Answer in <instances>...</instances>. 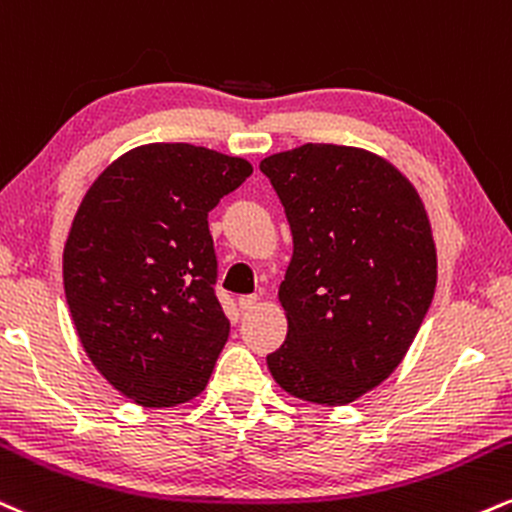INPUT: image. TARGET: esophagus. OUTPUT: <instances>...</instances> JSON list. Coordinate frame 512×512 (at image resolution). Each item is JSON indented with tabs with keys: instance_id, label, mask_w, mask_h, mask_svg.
Returning a JSON list of instances; mask_svg holds the SVG:
<instances>
[{
	"instance_id": "1",
	"label": "esophagus",
	"mask_w": 512,
	"mask_h": 512,
	"mask_svg": "<svg viewBox=\"0 0 512 512\" xmlns=\"http://www.w3.org/2000/svg\"><path fill=\"white\" fill-rule=\"evenodd\" d=\"M238 307H240V312H245V315H248V312H252L257 307V295H240Z\"/></svg>"
}]
</instances>
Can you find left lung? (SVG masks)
<instances>
[{"label":"left lung","instance_id":"8db88e82","mask_svg":"<svg viewBox=\"0 0 512 512\" xmlns=\"http://www.w3.org/2000/svg\"><path fill=\"white\" fill-rule=\"evenodd\" d=\"M260 169L293 233L288 334L269 372L288 396L348 405L391 377L432 305L429 214L408 176L362 147L307 143Z\"/></svg>","mask_w":512,"mask_h":512}]
</instances>
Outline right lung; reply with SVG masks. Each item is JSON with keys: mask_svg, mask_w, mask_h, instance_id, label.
Instances as JSON below:
<instances>
[{"mask_svg": "<svg viewBox=\"0 0 512 512\" xmlns=\"http://www.w3.org/2000/svg\"><path fill=\"white\" fill-rule=\"evenodd\" d=\"M250 174L243 157L150 143L114 159L80 200L66 303L97 372L143 408L200 396L229 341L207 214Z\"/></svg>", "mask_w": 512, "mask_h": 512, "instance_id": "right-lung-1", "label": "right lung"}]
</instances>
